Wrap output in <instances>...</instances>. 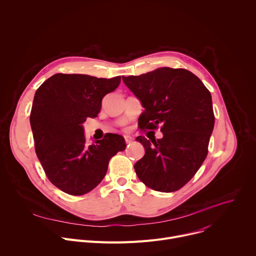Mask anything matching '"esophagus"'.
I'll list each match as a JSON object with an SVG mask.
<instances>
[{
  "mask_svg": "<svg viewBox=\"0 0 256 256\" xmlns=\"http://www.w3.org/2000/svg\"><path fill=\"white\" fill-rule=\"evenodd\" d=\"M124 140H126V144H130V142H134V138L132 136H124Z\"/></svg>",
  "mask_w": 256,
  "mask_h": 256,
  "instance_id": "esophagus-1",
  "label": "esophagus"
}]
</instances>
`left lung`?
<instances>
[{"label":"left lung","instance_id":"8db88e82","mask_svg":"<svg viewBox=\"0 0 256 256\" xmlns=\"http://www.w3.org/2000/svg\"><path fill=\"white\" fill-rule=\"evenodd\" d=\"M122 81L144 108L140 128L162 126V138H136L146 151L134 164L138 177L157 192L180 190L208 155L214 124L210 91L186 68H159L140 76H122Z\"/></svg>","mask_w":256,"mask_h":256}]
</instances>
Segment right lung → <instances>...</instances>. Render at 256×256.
<instances>
[{"mask_svg":"<svg viewBox=\"0 0 256 256\" xmlns=\"http://www.w3.org/2000/svg\"><path fill=\"white\" fill-rule=\"evenodd\" d=\"M122 78L56 74L36 90L30 114L35 152L50 181L70 196H83L104 178L109 160L126 147L124 136L107 134L88 144L83 124L94 118L103 97Z\"/></svg>","mask_w":256,"mask_h":256,"instance_id":"1","label":"right lung"}]
</instances>
